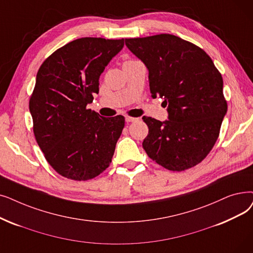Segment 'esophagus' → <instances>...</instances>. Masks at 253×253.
I'll return each instance as SVG.
<instances>
[{
  "label": "esophagus",
  "mask_w": 253,
  "mask_h": 253,
  "mask_svg": "<svg viewBox=\"0 0 253 253\" xmlns=\"http://www.w3.org/2000/svg\"><path fill=\"white\" fill-rule=\"evenodd\" d=\"M125 120H126L127 123H130V122H135V121H137L138 119L134 118V117H131V116H126Z\"/></svg>",
  "instance_id": "1"
}]
</instances>
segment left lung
Segmentation results:
<instances>
[{
	"label": "left lung",
	"mask_w": 253,
	"mask_h": 253,
	"mask_svg": "<svg viewBox=\"0 0 253 253\" xmlns=\"http://www.w3.org/2000/svg\"><path fill=\"white\" fill-rule=\"evenodd\" d=\"M125 43L147 66L152 97L168 105L166 122L142 117L149 128L142 147L169 170L195 167L213 149L227 111L221 73L204 49L178 36L126 38Z\"/></svg>",
	"instance_id": "1"
}]
</instances>
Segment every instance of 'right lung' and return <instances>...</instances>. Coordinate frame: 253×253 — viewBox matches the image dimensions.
<instances>
[{"label": "right lung", "instance_id": "obj_1", "mask_svg": "<svg viewBox=\"0 0 253 253\" xmlns=\"http://www.w3.org/2000/svg\"><path fill=\"white\" fill-rule=\"evenodd\" d=\"M123 46L124 39H76L52 52L37 72L29 102L33 132L50 167L65 178L91 180L112 162L125 118H104L86 105Z\"/></svg>", "mask_w": 253, "mask_h": 253}]
</instances>
